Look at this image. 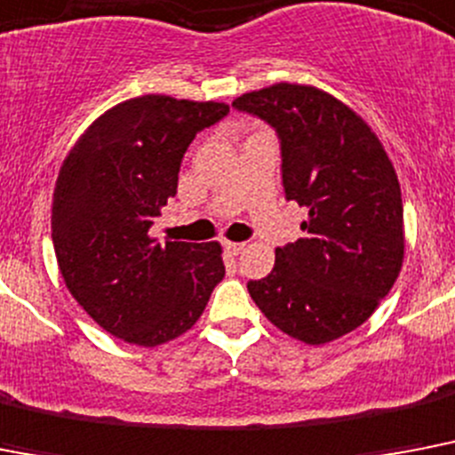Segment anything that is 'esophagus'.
Listing matches in <instances>:
<instances>
[{
    "mask_svg": "<svg viewBox=\"0 0 455 455\" xmlns=\"http://www.w3.org/2000/svg\"><path fill=\"white\" fill-rule=\"evenodd\" d=\"M224 250H227L231 257H235V254H240L243 250H245V243H231V240H224Z\"/></svg>",
    "mask_w": 455,
    "mask_h": 455,
    "instance_id": "obj_1",
    "label": "esophagus"
}]
</instances>
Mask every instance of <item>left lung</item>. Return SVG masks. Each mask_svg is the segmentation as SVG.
<instances>
[{
    "mask_svg": "<svg viewBox=\"0 0 455 455\" xmlns=\"http://www.w3.org/2000/svg\"><path fill=\"white\" fill-rule=\"evenodd\" d=\"M278 132L287 201L308 210L304 238L275 247V266L247 291L291 339L320 346L360 327L404 259L395 168L371 128L324 91L275 84L234 100Z\"/></svg>",
    "mask_w": 455,
    "mask_h": 455,
    "instance_id": "8db88e82",
    "label": "left lung"
}]
</instances>
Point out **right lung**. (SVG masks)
<instances>
[{
	"instance_id": "add662e5",
	"label": "right lung",
	"mask_w": 455,
	"mask_h": 455,
	"mask_svg": "<svg viewBox=\"0 0 455 455\" xmlns=\"http://www.w3.org/2000/svg\"><path fill=\"white\" fill-rule=\"evenodd\" d=\"M228 114L224 102L142 95L112 107L76 140L53 191L51 238L65 285L105 331L135 346L172 341L224 278L220 243L149 235L177 194L196 132Z\"/></svg>"
}]
</instances>
